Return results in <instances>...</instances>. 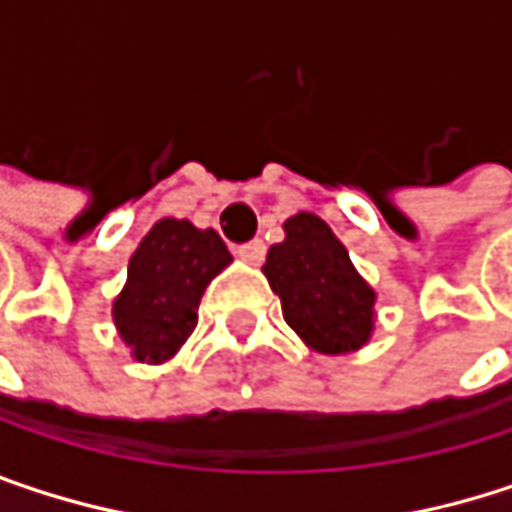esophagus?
Wrapping results in <instances>:
<instances>
[{
    "label": "esophagus",
    "instance_id": "obj_1",
    "mask_svg": "<svg viewBox=\"0 0 512 512\" xmlns=\"http://www.w3.org/2000/svg\"><path fill=\"white\" fill-rule=\"evenodd\" d=\"M237 257H240V260H246V263H252V266H260V263H263V257H266V246H263V240H252V243L240 246V249H237Z\"/></svg>",
    "mask_w": 512,
    "mask_h": 512
}]
</instances>
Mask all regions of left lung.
<instances>
[{
    "instance_id": "left-lung-1",
    "label": "left lung",
    "mask_w": 512,
    "mask_h": 512,
    "mask_svg": "<svg viewBox=\"0 0 512 512\" xmlns=\"http://www.w3.org/2000/svg\"><path fill=\"white\" fill-rule=\"evenodd\" d=\"M263 275L281 299L287 326L308 350L344 356L370 341L376 290L320 216L302 210L284 222V240L266 252Z\"/></svg>"
}]
</instances>
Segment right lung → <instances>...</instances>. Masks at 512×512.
<instances>
[{"instance_id": "obj_1", "label": "right lung", "mask_w": 512, "mask_h": 512, "mask_svg": "<svg viewBox=\"0 0 512 512\" xmlns=\"http://www.w3.org/2000/svg\"><path fill=\"white\" fill-rule=\"evenodd\" d=\"M234 257L213 228L159 219L130 257L127 284L112 302V323L130 356L165 364L198 326L207 284Z\"/></svg>"}]
</instances>
